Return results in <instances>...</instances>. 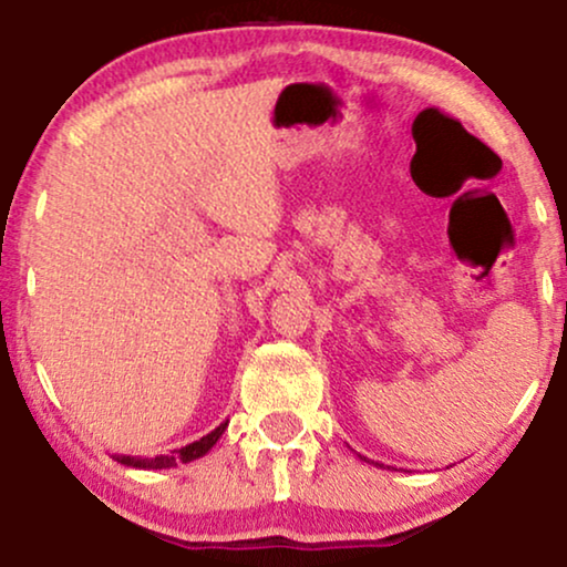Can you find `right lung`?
<instances>
[{"label":"right lung","mask_w":567,"mask_h":567,"mask_svg":"<svg viewBox=\"0 0 567 567\" xmlns=\"http://www.w3.org/2000/svg\"><path fill=\"white\" fill-rule=\"evenodd\" d=\"M225 427H228V420L220 422L213 433H207L205 437H199V441L188 443L184 449H176L171 456H155V458H145V456H113L118 464L124 466H132V470H171V466H178V464H188V462H196V458H202L205 454L213 451V446L217 441H220V435L225 433Z\"/></svg>","instance_id":"right-lung-1"}]
</instances>
